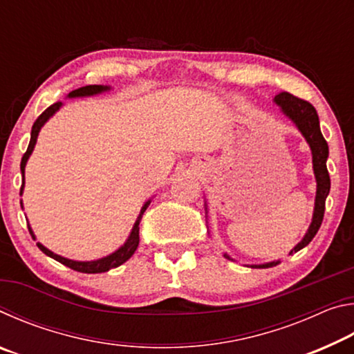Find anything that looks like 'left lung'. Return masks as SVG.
Segmentation results:
<instances>
[{"instance_id":"obj_1","label":"left lung","mask_w":354,"mask_h":354,"mask_svg":"<svg viewBox=\"0 0 354 354\" xmlns=\"http://www.w3.org/2000/svg\"><path fill=\"white\" fill-rule=\"evenodd\" d=\"M274 103H277L281 111H283L287 117H289L297 128L301 131L304 139L308 140L310 149H313V164H314V173L317 179V195H315V207H314V217L313 223H310L306 236L299 242L290 253H297L301 248L313 241L317 231L320 230V225L323 221V215H325V201L329 194V187H331V179H329V173L326 169V159H328V143L325 137L322 136L320 131V122L319 115H317L315 107L306 100H301L292 95L289 92H281L274 97ZM225 257L230 259V256L225 254ZM279 261L262 263V266H253V268H268L278 266Z\"/></svg>"}]
</instances>
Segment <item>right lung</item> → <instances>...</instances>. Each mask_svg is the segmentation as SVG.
<instances>
[{"label":"right lung","instance_id":"1","mask_svg":"<svg viewBox=\"0 0 354 354\" xmlns=\"http://www.w3.org/2000/svg\"><path fill=\"white\" fill-rule=\"evenodd\" d=\"M107 88H109L107 86H86V87H80V88H76V91L70 92L68 97H70V98H75V97H88V95H95V93L104 92V91H107ZM61 106H62L61 101H57V103L51 104L50 107H46V109L40 113V115L37 117V120H35L34 124H32L31 140H29L28 149H26V153L23 154L21 164H20L21 176H23V178H21V179H23V181H21V183H23V184H21V190H23V185H25V165H26V162H28V158H29V156H31V153H32L35 142H37L39 131H40L41 127H44L46 120L50 118V117L53 115V113H55ZM148 205H149V201H147L145 205H143L142 211H140V214H139V217H137V220H136L134 227H133V231H131V236H129V239L127 241V243H124L123 247H120V248L115 251V253H112V254L106 256V257H101V259H98V261H91V262L70 261V259H67V257H62V256H59V254H55V253H53V251L45 248L41 243H37V247H39L41 251H44V253H45L46 256H50V257H53V259H56L57 262L64 263V266L70 267L71 270H76V272H81V273H103V272H107V270H111V268H115V267H118V266H122L123 262H127V261L129 259V257L134 254V251L137 250V247H139V225H140L142 215H143V212L147 211ZM28 230H29V232H31V236L34 237L31 227L28 226ZM34 239H35V237H34Z\"/></svg>","mask_w":354,"mask_h":354}]
</instances>
